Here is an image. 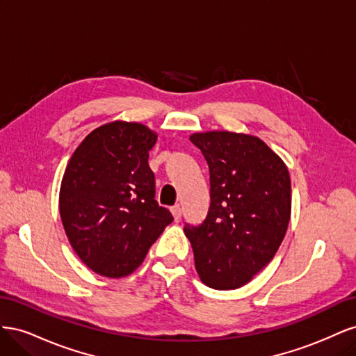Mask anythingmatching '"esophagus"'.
Returning <instances> with one entry per match:
<instances>
[{"label": "esophagus", "instance_id": "1", "mask_svg": "<svg viewBox=\"0 0 356 356\" xmlns=\"http://www.w3.org/2000/svg\"><path fill=\"white\" fill-rule=\"evenodd\" d=\"M170 212H172V215H174L175 221H179V220H181V217H182V209H181L179 204H175V207H172V208H170Z\"/></svg>", "mask_w": 356, "mask_h": 356}]
</instances>
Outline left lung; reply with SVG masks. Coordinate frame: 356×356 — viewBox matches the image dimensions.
Masks as SVG:
<instances>
[{
  "label": "left lung",
  "mask_w": 356,
  "mask_h": 356,
  "mask_svg": "<svg viewBox=\"0 0 356 356\" xmlns=\"http://www.w3.org/2000/svg\"><path fill=\"white\" fill-rule=\"evenodd\" d=\"M209 168L211 204L199 225H184L204 285L236 289L272 261L291 215V179L282 159L260 138L193 134Z\"/></svg>",
  "instance_id": "left-lung-1"
}]
</instances>
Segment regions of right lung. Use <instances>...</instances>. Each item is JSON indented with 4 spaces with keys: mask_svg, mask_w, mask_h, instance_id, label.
<instances>
[{
    "mask_svg": "<svg viewBox=\"0 0 356 356\" xmlns=\"http://www.w3.org/2000/svg\"><path fill=\"white\" fill-rule=\"evenodd\" d=\"M156 141L141 123L113 122L86 136L68 161L60 218L74 251L95 273L131 275L174 221L154 199L148 156Z\"/></svg>",
    "mask_w": 356,
    "mask_h": 356,
    "instance_id": "1",
    "label": "right lung"
}]
</instances>
